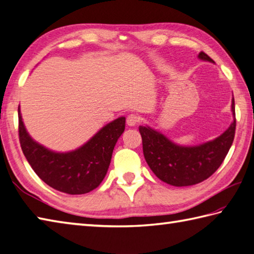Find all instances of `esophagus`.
<instances>
[{"label":"esophagus","mask_w":254,"mask_h":254,"mask_svg":"<svg viewBox=\"0 0 254 254\" xmlns=\"http://www.w3.org/2000/svg\"><path fill=\"white\" fill-rule=\"evenodd\" d=\"M139 123H140V117L137 116V115H134V114H131V115H129L127 117V125L129 127L137 126Z\"/></svg>","instance_id":"1"}]
</instances>
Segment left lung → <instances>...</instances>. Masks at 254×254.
Here are the masks:
<instances>
[{"label":"left lung","instance_id":"obj_1","mask_svg":"<svg viewBox=\"0 0 254 254\" xmlns=\"http://www.w3.org/2000/svg\"><path fill=\"white\" fill-rule=\"evenodd\" d=\"M198 58L214 62L203 51L199 53ZM231 111L236 116L234 97ZM139 131L142 138L143 156L152 172L170 185L190 186L203 182L220 167L234 142L236 117L229 128L219 137L194 147L174 143L149 126H140Z\"/></svg>","mask_w":254,"mask_h":254}]
</instances>
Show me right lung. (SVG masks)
Instances as JSON below:
<instances>
[{
  "instance_id": "1",
  "label": "right lung",
  "mask_w": 254,
  "mask_h": 254,
  "mask_svg": "<svg viewBox=\"0 0 254 254\" xmlns=\"http://www.w3.org/2000/svg\"><path fill=\"white\" fill-rule=\"evenodd\" d=\"M125 117H120L107 124L73 151L55 152L29 136L18 107L19 142L30 167L46 184L62 193L85 194L105 178L114 147L125 130Z\"/></svg>"
}]
</instances>
